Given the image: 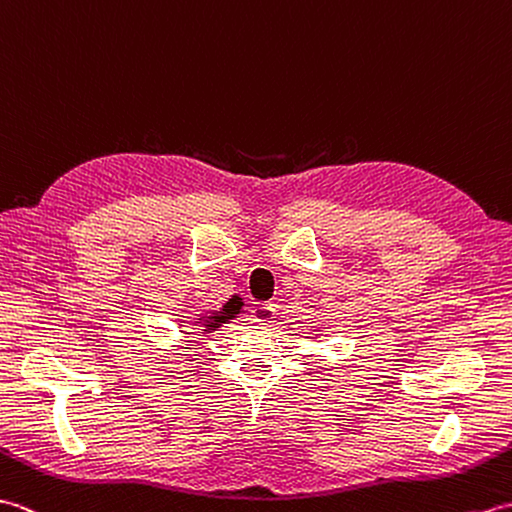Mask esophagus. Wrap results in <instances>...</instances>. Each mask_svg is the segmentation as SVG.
I'll return each instance as SVG.
<instances>
[{
  "instance_id": "esophagus-1",
  "label": "esophagus",
  "mask_w": 512,
  "mask_h": 512,
  "mask_svg": "<svg viewBox=\"0 0 512 512\" xmlns=\"http://www.w3.org/2000/svg\"><path fill=\"white\" fill-rule=\"evenodd\" d=\"M278 315V306L265 302V304H256L254 306V322L256 324H271Z\"/></svg>"
}]
</instances>
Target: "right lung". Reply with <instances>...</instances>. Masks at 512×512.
<instances>
[{
	"instance_id": "add662e5",
	"label": "right lung",
	"mask_w": 512,
	"mask_h": 512,
	"mask_svg": "<svg viewBox=\"0 0 512 512\" xmlns=\"http://www.w3.org/2000/svg\"><path fill=\"white\" fill-rule=\"evenodd\" d=\"M236 315H238V304H236V300L232 298V300H227V302L223 304V309H219V311L201 313V315L197 317L195 326H201V328H203V333L208 335V333L219 331V328H221L223 324H227L230 320H234Z\"/></svg>"
}]
</instances>
